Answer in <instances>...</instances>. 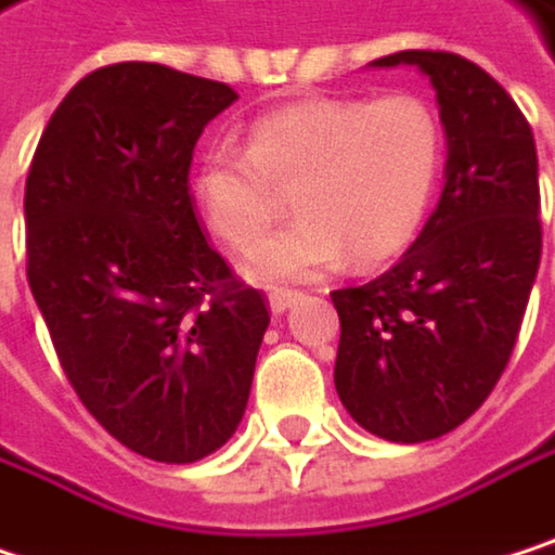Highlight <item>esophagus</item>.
Segmentation results:
<instances>
[{"instance_id": "obj_1", "label": "esophagus", "mask_w": 555, "mask_h": 555, "mask_svg": "<svg viewBox=\"0 0 555 555\" xmlns=\"http://www.w3.org/2000/svg\"><path fill=\"white\" fill-rule=\"evenodd\" d=\"M299 299H302V296L293 293V289H272V293H269V312H272V315H283V312L293 309Z\"/></svg>"}]
</instances>
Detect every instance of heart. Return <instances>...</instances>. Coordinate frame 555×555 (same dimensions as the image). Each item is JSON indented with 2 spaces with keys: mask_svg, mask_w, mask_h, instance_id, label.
<instances>
[{
  "mask_svg": "<svg viewBox=\"0 0 555 555\" xmlns=\"http://www.w3.org/2000/svg\"><path fill=\"white\" fill-rule=\"evenodd\" d=\"M439 168L442 126L423 96H315L256 116L246 145H207L191 201L227 246L246 249L275 210L272 184H296L299 217L243 262L259 283H289L348 253L361 262L400 253L426 220Z\"/></svg>",
  "mask_w": 555,
  "mask_h": 555,
  "instance_id": "heart-1",
  "label": "heart"
}]
</instances>
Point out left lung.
<instances>
[{"mask_svg":"<svg viewBox=\"0 0 555 555\" xmlns=\"http://www.w3.org/2000/svg\"><path fill=\"white\" fill-rule=\"evenodd\" d=\"M429 77L446 129V188L416 243L377 280L332 293L335 387L358 426L429 442L462 426L501 380L540 269V175L530 122L478 64L397 51Z\"/></svg>","mask_w":555,"mask_h":555,"instance_id":"1","label":"left lung"}]
</instances>
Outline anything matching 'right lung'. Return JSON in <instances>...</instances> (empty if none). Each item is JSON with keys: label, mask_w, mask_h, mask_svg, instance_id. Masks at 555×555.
Masks as SVG:
<instances>
[{"label": "right lung", "mask_w": 555, "mask_h": 555, "mask_svg": "<svg viewBox=\"0 0 555 555\" xmlns=\"http://www.w3.org/2000/svg\"><path fill=\"white\" fill-rule=\"evenodd\" d=\"M233 100L165 64L100 67L54 109L25 181L28 286L57 361L116 442L165 465L236 433L269 325L188 194L194 145Z\"/></svg>", "instance_id": "1"}]
</instances>
